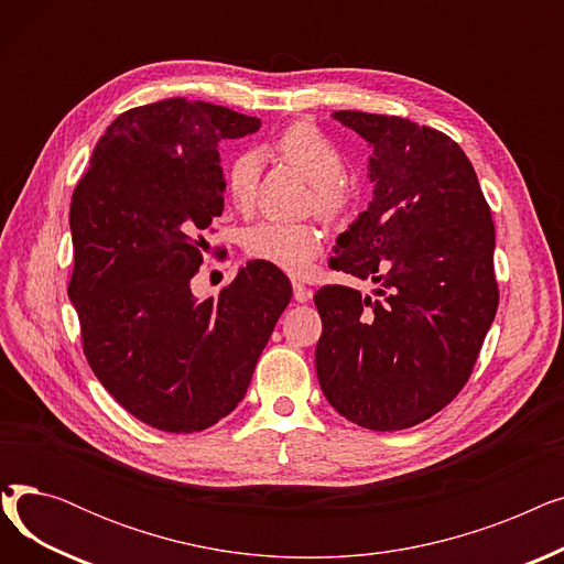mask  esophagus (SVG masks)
<instances>
[{
  "label": "esophagus",
  "mask_w": 564,
  "mask_h": 564,
  "mask_svg": "<svg viewBox=\"0 0 564 564\" xmlns=\"http://www.w3.org/2000/svg\"><path fill=\"white\" fill-rule=\"evenodd\" d=\"M292 292H294V300H297L300 304H304V302L311 300V288H306L304 283L294 281V283H292Z\"/></svg>",
  "instance_id": "1"
}]
</instances>
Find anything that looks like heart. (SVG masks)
Listing matches in <instances>:
<instances>
[{"label":"heart","mask_w":564,"mask_h":564,"mask_svg":"<svg viewBox=\"0 0 564 564\" xmlns=\"http://www.w3.org/2000/svg\"><path fill=\"white\" fill-rule=\"evenodd\" d=\"M272 151L313 185V207L319 217L338 221L347 215L351 194L340 183L345 160L327 134L311 123H292L274 139ZM258 177L260 158L256 153H240L230 162L226 187L237 207L253 203ZM245 251L288 274H306L322 251V237L308 224L260 221L245 232Z\"/></svg>","instance_id":"obj_1"}]
</instances>
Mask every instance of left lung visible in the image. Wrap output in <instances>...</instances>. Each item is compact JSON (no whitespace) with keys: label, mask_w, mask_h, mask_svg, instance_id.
<instances>
[{"label":"left lung","mask_w":564,"mask_h":564,"mask_svg":"<svg viewBox=\"0 0 564 564\" xmlns=\"http://www.w3.org/2000/svg\"><path fill=\"white\" fill-rule=\"evenodd\" d=\"M372 145L375 196L336 240V270L377 300L324 285L315 368L324 398L377 432L406 430L468 381L498 308L494 221L462 148L400 116L334 111Z\"/></svg>","instance_id":"obj_1"}]
</instances>
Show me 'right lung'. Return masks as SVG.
Returning <instances> with one entry per match:
<instances>
[{"mask_svg": "<svg viewBox=\"0 0 564 564\" xmlns=\"http://www.w3.org/2000/svg\"><path fill=\"white\" fill-rule=\"evenodd\" d=\"M258 128L260 118L187 98L128 109L73 192L68 297L86 361L118 404L162 432L228 416L292 297L262 260L217 297L192 292L203 230L224 210L217 145Z\"/></svg>", "mask_w": 564, "mask_h": 564, "instance_id": "obj_1", "label": "right lung"}]
</instances>
